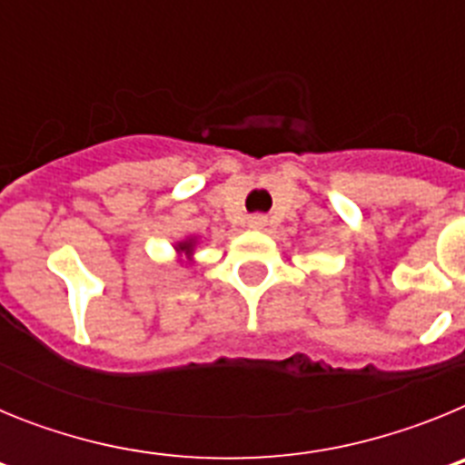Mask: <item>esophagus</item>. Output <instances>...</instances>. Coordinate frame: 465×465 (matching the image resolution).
Returning <instances> with one entry per match:
<instances>
[{
    "mask_svg": "<svg viewBox=\"0 0 465 465\" xmlns=\"http://www.w3.org/2000/svg\"><path fill=\"white\" fill-rule=\"evenodd\" d=\"M249 225H252V228H262V225H265V219H262V216H252V219H249Z\"/></svg>",
    "mask_w": 465,
    "mask_h": 465,
    "instance_id": "1",
    "label": "esophagus"
}]
</instances>
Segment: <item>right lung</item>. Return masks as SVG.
Wrapping results in <instances>:
<instances>
[{"mask_svg": "<svg viewBox=\"0 0 465 465\" xmlns=\"http://www.w3.org/2000/svg\"><path fill=\"white\" fill-rule=\"evenodd\" d=\"M193 246H195V240H183L176 244V252L179 253H186V256H191L193 253Z\"/></svg>", "mask_w": 465, "mask_h": 465, "instance_id": "obj_1", "label": "right lung"}]
</instances>
